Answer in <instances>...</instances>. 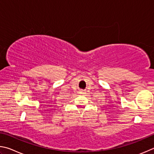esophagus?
Masks as SVG:
<instances>
[{"instance_id":"34e87169","label":"esophagus","mask_w":154,"mask_h":154,"mask_svg":"<svg viewBox=\"0 0 154 154\" xmlns=\"http://www.w3.org/2000/svg\"><path fill=\"white\" fill-rule=\"evenodd\" d=\"M80 93H81V94H84V91H80Z\"/></svg>"}]
</instances>
